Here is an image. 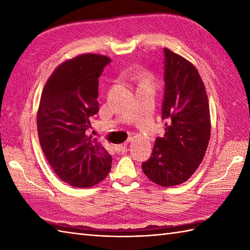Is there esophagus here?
Wrapping results in <instances>:
<instances>
[{
    "instance_id": "esophagus-1",
    "label": "esophagus",
    "mask_w": 250,
    "mask_h": 250,
    "mask_svg": "<svg viewBox=\"0 0 250 250\" xmlns=\"http://www.w3.org/2000/svg\"><path fill=\"white\" fill-rule=\"evenodd\" d=\"M126 146H128V143H124V144H119V145H115V150L117 152H125L126 150Z\"/></svg>"
}]
</instances>
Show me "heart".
I'll return each mask as SVG.
<instances>
[{
  "label": "heart",
  "instance_id": "obj_1",
  "mask_svg": "<svg viewBox=\"0 0 250 250\" xmlns=\"http://www.w3.org/2000/svg\"><path fill=\"white\" fill-rule=\"evenodd\" d=\"M140 76V74L137 73V72H131L130 74H129V77L130 78H136V77H139ZM145 83H149L151 81H152V78H151V76L150 75H146L145 76Z\"/></svg>",
  "mask_w": 250,
  "mask_h": 250
}]
</instances>
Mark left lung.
Segmentation results:
<instances>
[{
	"mask_svg": "<svg viewBox=\"0 0 250 250\" xmlns=\"http://www.w3.org/2000/svg\"><path fill=\"white\" fill-rule=\"evenodd\" d=\"M162 119L166 133L157 137L143 172L161 187L185 183L203 160L210 137L208 99L192 63L164 48Z\"/></svg>",
	"mask_w": 250,
	"mask_h": 250,
	"instance_id": "8db88e82",
	"label": "left lung"
}]
</instances>
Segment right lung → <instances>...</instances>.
Masks as SVG:
<instances>
[{
  "label": "right lung",
  "instance_id": "1",
  "mask_svg": "<svg viewBox=\"0 0 250 250\" xmlns=\"http://www.w3.org/2000/svg\"><path fill=\"white\" fill-rule=\"evenodd\" d=\"M108 57L79 55L52 72L37 110L40 144L49 166L63 182L89 188L111 168V156L97 139L87 135L89 118L99 111V77Z\"/></svg>",
  "mask_w": 250,
  "mask_h": 250
}]
</instances>
